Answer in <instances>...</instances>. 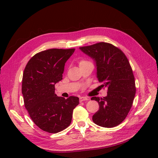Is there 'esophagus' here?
Returning a JSON list of instances; mask_svg holds the SVG:
<instances>
[{
	"mask_svg": "<svg viewBox=\"0 0 158 158\" xmlns=\"http://www.w3.org/2000/svg\"><path fill=\"white\" fill-rule=\"evenodd\" d=\"M88 98H87V97H84V96H81L79 98V101L80 102H83V101H85V100H88Z\"/></svg>",
	"mask_w": 158,
	"mask_h": 158,
	"instance_id": "1",
	"label": "esophagus"
}]
</instances>
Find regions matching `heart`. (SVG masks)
<instances>
[{
  "instance_id": "heart-1",
  "label": "heart",
  "mask_w": 158,
  "mask_h": 158,
  "mask_svg": "<svg viewBox=\"0 0 158 158\" xmlns=\"http://www.w3.org/2000/svg\"><path fill=\"white\" fill-rule=\"evenodd\" d=\"M87 62H88V61H86V60H81V61H80V62H79V65L81 64H83V63Z\"/></svg>"
}]
</instances>
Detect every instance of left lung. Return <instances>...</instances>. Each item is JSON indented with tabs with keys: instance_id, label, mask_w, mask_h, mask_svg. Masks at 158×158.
I'll return each mask as SVG.
<instances>
[{
	"instance_id": "8db88e82",
	"label": "left lung",
	"mask_w": 158,
	"mask_h": 158,
	"mask_svg": "<svg viewBox=\"0 0 158 158\" xmlns=\"http://www.w3.org/2000/svg\"><path fill=\"white\" fill-rule=\"evenodd\" d=\"M79 49L95 60L98 81L103 83L102 88H107L106 96L92 97L99 105L92 116L93 122L105 127L118 126L128 114L136 93L135 76L128 60L122 50L108 43Z\"/></svg>"
}]
</instances>
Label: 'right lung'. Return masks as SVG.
<instances>
[{
    "label": "right lung",
    "mask_w": 158,
    "mask_h": 158,
    "mask_svg": "<svg viewBox=\"0 0 158 158\" xmlns=\"http://www.w3.org/2000/svg\"><path fill=\"white\" fill-rule=\"evenodd\" d=\"M75 49H50L32 56L22 77V93L26 110L40 129L49 133L61 132L71 123L79 98L57 96L55 84L62 79L66 62Z\"/></svg>",
    "instance_id": "1"
}]
</instances>
